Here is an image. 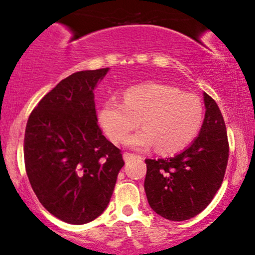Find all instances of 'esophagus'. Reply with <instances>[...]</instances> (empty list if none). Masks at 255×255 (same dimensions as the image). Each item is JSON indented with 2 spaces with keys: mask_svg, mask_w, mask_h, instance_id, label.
<instances>
[{
  "mask_svg": "<svg viewBox=\"0 0 255 255\" xmlns=\"http://www.w3.org/2000/svg\"><path fill=\"white\" fill-rule=\"evenodd\" d=\"M134 158H137V155H135V154H133V153H125V154H123V159H125L126 161H129V160H132V159H134Z\"/></svg>",
  "mask_w": 255,
  "mask_h": 255,
  "instance_id": "34e87169",
  "label": "esophagus"
}]
</instances>
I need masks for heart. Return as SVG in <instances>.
<instances>
[{
	"instance_id": "obj_1",
	"label": "heart",
	"mask_w": 255,
	"mask_h": 255,
	"mask_svg": "<svg viewBox=\"0 0 255 255\" xmlns=\"http://www.w3.org/2000/svg\"><path fill=\"white\" fill-rule=\"evenodd\" d=\"M202 121L204 106L196 95L159 82L128 87L123 101L110 97L99 112L102 129L115 143H125L142 122L146 128L127 143L138 149L156 144L164 154L177 153L190 145L199 134Z\"/></svg>"
}]
</instances>
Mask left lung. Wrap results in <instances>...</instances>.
Segmentation results:
<instances>
[{"label":"left lung","instance_id":"obj_1","mask_svg":"<svg viewBox=\"0 0 255 255\" xmlns=\"http://www.w3.org/2000/svg\"><path fill=\"white\" fill-rule=\"evenodd\" d=\"M204 125L194 143L165 159H145L144 190L154 212L169 221H185L206 208L221 187L230 144L223 116L205 92Z\"/></svg>","mask_w":255,"mask_h":255}]
</instances>
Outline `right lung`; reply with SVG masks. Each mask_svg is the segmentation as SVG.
<instances>
[{
	"label": "right lung",
	"instance_id": "right-lung-1",
	"mask_svg": "<svg viewBox=\"0 0 255 255\" xmlns=\"http://www.w3.org/2000/svg\"><path fill=\"white\" fill-rule=\"evenodd\" d=\"M109 68L74 73L35 106L24 133V165L45 210L71 225L99 217L125 165L122 151L102 134L94 89Z\"/></svg>",
	"mask_w": 255,
	"mask_h": 255
}]
</instances>
